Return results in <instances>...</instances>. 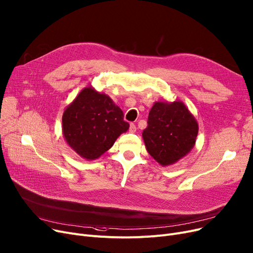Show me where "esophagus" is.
I'll return each instance as SVG.
<instances>
[{
    "mask_svg": "<svg viewBox=\"0 0 253 253\" xmlns=\"http://www.w3.org/2000/svg\"><path fill=\"white\" fill-rule=\"evenodd\" d=\"M135 131H136V126H135V124L131 123V124H130V127H129V132H130V133H134Z\"/></svg>",
    "mask_w": 253,
    "mask_h": 253,
    "instance_id": "34e87169",
    "label": "esophagus"
}]
</instances>
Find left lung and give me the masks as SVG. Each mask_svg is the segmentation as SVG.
I'll return each mask as SVG.
<instances>
[{
    "mask_svg": "<svg viewBox=\"0 0 253 253\" xmlns=\"http://www.w3.org/2000/svg\"><path fill=\"white\" fill-rule=\"evenodd\" d=\"M197 133V121L182 101H156L142 138L150 155L160 166L169 167L193 149Z\"/></svg>",
    "mask_w": 253,
    "mask_h": 253,
    "instance_id": "obj_1",
    "label": "left lung"
}]
</instances>
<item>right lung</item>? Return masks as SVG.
I'll return each instance as SVG.
<instances>
[{
  "mask_svg": "<svg viewBox=\"0 0 253 253\" xmlns=\"http://www.w3.org/2000/svg\"><path fill=\"white\" fill-rule=\"evenodd\" d=\"M124 115L111 97L86 86L65 108L63 136L68 146L86 160H95L111 149L129 129Z\"/></svg>",
  "mask_w": 253,
  "mask_h": 253,
  "instance_id": "add662e5",
  "label": "right lung"
}]
</instances>
